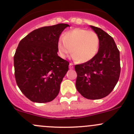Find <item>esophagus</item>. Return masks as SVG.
Listing matches in <instances>:
<instances>
[{
  "label": "esophagus",
  "mask_w": 134,
  "mask_h": 134,
  "mask_svg": "<svg viewBox=\"0 0 134 134\" xmlns=\"http://www.w3.org/2000/svg\"><path fill=\"white\" fill-rule=\"evenodd\" d=\"M69 69H74L73 64H72V63H70V64H69Z\"/></svg>",
  "instance_id": "obj_1"
}]
</instances>
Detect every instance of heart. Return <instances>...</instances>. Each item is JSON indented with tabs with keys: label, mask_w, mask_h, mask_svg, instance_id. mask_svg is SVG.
Masks as SVG:
<instances>
[{
	"label": "heart",
	"mask_w": 134,
	"mask_h": 134,
	"mask_svg": "<svg viewBox=\"0 0 134 134\" xmlns=\"http://www.w3.org/2000/svg\"><path fill=\"white\" fill-rule=\"evenodd\" d=\"M57 47L60 58L65 59L72 52L74 60L86 62L93 59L98 53L99 39L94 31L75 28L64 33Z\"/></svg>",
	"instance_id": "1"
}]
</instances>
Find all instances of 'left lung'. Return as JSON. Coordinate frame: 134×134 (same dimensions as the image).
<instances>
[{
  "instance_id": "8db88e82",
  "label": "left lung",
  "mask_w": 134,
  "mask_h": 134,
  "mask_svg": "<svg viewBox=\"0 0 134 134\" xmlns=\"http://www.w3.org/2000/svg\"><path fill=\"white\" fill-rule=\"evenodd\" d=\"M91 28L98 35L99 47L93 59L75 65L77 91L89 99L103 98L113 91L120 74V52L114 40L101 29Z\"/></svg>"
}]
</instances>
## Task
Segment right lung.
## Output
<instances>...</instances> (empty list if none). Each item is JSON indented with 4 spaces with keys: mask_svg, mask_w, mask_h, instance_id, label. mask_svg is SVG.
I'll list each match as a JSON object with an SVG mask.
<instances>
[{
    "mask_svg": "<svg viewBox=\"0 0 134 134\" xmlns=\"http://www.w3.org/2000/svg\"><path fill=\"white\" fill-rule=\"evenodd\" d=\"M67 24L44 26L21 40L14 57L15 78L21 92L33 102H50L60 91L69 63L57 54V42Z\"/></svg>",
    "mask_w": 134,
    "mask_h": 134,
    "instance_id": "obj_1",
    "label": "right lung"
}]
</instances>
